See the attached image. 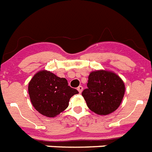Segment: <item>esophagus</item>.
<instances>
[{"mask_svg":"<svg viewBox=\"0 0 152 152\" xmlns=\"http://www.w3.org/2000/svg\"><path fill=\"white\" fill-rule=\"evenodd\" d=\"M77 90H78V91L80 92V93H81L83 91V87L82 86H79L78 87H77Z\"/></svg>","mask_w":152,"mask_h":152,"instance_id":"34e87169","label":"esophagus"}]
</instances>
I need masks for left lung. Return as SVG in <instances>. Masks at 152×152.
Returning <instances> with one entry per match:
<instances>
[{"label":"left lung","instance_id":"1","mask_svg":"<svg viewBox=\"0 0 152 152\" xmlns=\"http://www.w3.org/2000/svg\"><path fill=\"white\" fill-rule=\"evenodd\" d=\"M125 94V84L116 73L96 70L88 76L87 88L82 92L90 109L100 115H107L119 108Z\"/></svg>","mask_w":152,"mask_h":152}]
</instances>
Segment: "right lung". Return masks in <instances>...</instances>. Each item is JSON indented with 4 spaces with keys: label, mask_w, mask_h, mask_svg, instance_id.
<instances>
[{
    "label": "right lung",
    "mask_w": 152,
    "mask_h": 152,
    "mask_svg": "<svg viewBox=\"0 0 152 152\" xmlns=\"http://www.w3.org/2000/svg\"><path fill=\"white\" fill-rule=\"evenodd\" d=\"M28 92L36 110L49 118L65 111L70 98L79 93L68 86L66 79L60 78L48 70H40L33 76L29 83Z\"/></svg>",
    "instance_id": "right-lung-1"
}]
</instances>
